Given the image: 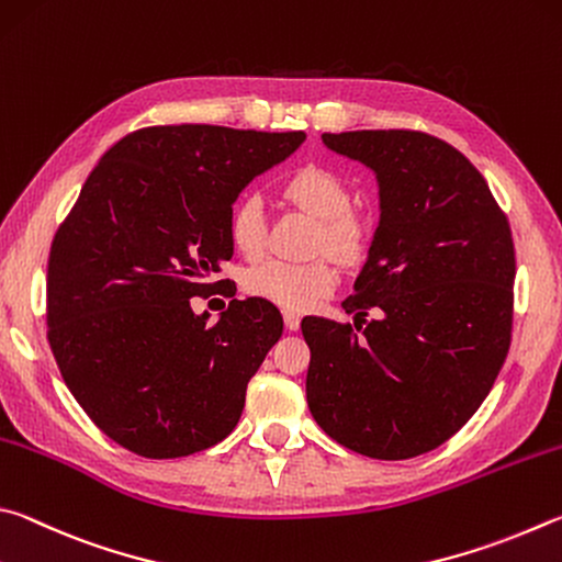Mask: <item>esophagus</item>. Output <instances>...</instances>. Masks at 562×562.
<instances>
[{
    "label": "esophagus",
    "instance_id": "34e87169",
    "mask_svg": "<svg viewBox=\"0 0 562 562\" xmlns=\"http://www.w3.org/2000/svg\"><path fill=\"white\" fill-rule=\"evenodd\" d=\"M283 323H286L289 330H299L301 328V316H299V313H293V311H286V313H283Z\"/></svg>",
    "mask_w": 562,
    "mask_h": 562
}]
</instances>
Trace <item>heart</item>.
Wrapping results in <instances>:
<instances>
[{"label":"heart","mask_w":562,"mask_h":562,"mask_svg":"<svg viewBox=\"0 0 562 562\" xmlns=\"http://www.w3.org/2000/svg\"><path fill=\"white\" fill-rule=\"evenodd\" d=\"M283 196L303 212L321 220L318 244L340 259H352L368 241L366 216L348 210L350 190L338 172L321 165H306L283 180ZM229 236L236 251L259 256L263 249V204L246 194L234 204ZM246 291L289 311H308L336 289V271L328 261H266L246 273Z\"/></svg>","instance_id":"b5f03b06"}]
</instances>
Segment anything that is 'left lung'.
<instances>
[{
  "instance_id": "8db88e82",
  "label": "left lung",
  "mask_w": 562,
  "mask_h": 562,
  "mask_svg": "<svg viewBox=\"0 0 562 562\" xmlns=\"http://www.w3.org/2000/svg\"><path fill=\"white\" fill-rule=\"evenodd\" d=\"M370 167L380 222L352 296L356 328L303 318L306 400L338 445L412 459L457 435L494 387L510 346V226L457 147L417 131L323 133ZM379 313L364 323L367 311Z\"/></svg>"
}]
</instances>
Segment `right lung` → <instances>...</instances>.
I'll return each mask as SVG.
<instances>
[{
	"instance_id": "obj_1",
	"label": "right lung",
	"mask_w": 562,
	"mask_h": 562,
	"mask_svg": "<svg viewBox=\"0 0 562 562\" xmlns=\"http://www.w3.org/2000/svg\"><path fill=\"white\" fill-rule=\"evenodd\" d=\"M303 140V131L155 125L117 140L88 175L48 254V346L78 405L121 447L177 459L232 435L281 313L234 299L210 321L190 299L232 259L236 196Z\"/></svg>"
}]
</instances>
